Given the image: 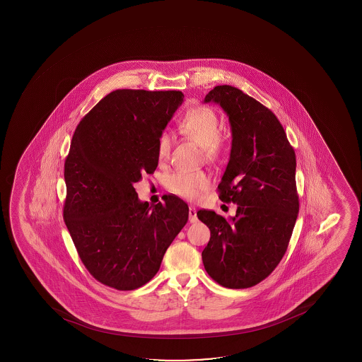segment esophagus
I'll list each match as a JSON object with an SVG mask.
<instances>
[{
  "mask_svg": "<svg viewBox=\"0 0 362 362\" xmlns=\"http://www.w3.org/2000/svg\"><path fill=\"white\" fill-rule=\"evenodd\" d=\"M188 215H189V222H191V223H196L197 221H198L196 208L191 206L189 211H188Z\"/></svg>",
  "mask_w": 362,
  "mask_h": 362,
  "instance_id": "1",
  "label": "esophagus"
}]
</instances>
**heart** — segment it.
<instances>
[{
	"instance_id": "1",
	"label": "heart",
	"mask_w": 362,
	"mask_h": 362,
	"mask_svg": "<svg viewBox=\"0 0 362 362\" xmlns=\"http://www.w3.org/2000/svg\"><path fill=\"white\" fill-rule=\"evenodd\" d=\"M180 132L191 137L203 147L208 159L220 158L225 153L226 144L221 139V123L217 113L206 107L191 108L179 123ZM171 150V135L163 132L157 144L159 160H165ZM210 177L204 171H176L168 179V187L177 196L197 199L202 192L208 189Z\"/></svg>"
}]
</instances>
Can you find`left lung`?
Returning a JSON list of instances; mask_svg holds the SVG:
<instances>
[{"label":"left lung","mask_w":362,"mask_h":362,"mask_svg":"<svg viewBox=\"0 0 362 362\" xmlns=\"http://www.w3.org/2000/svg\"><path fill=\"white\" fill-rule=\"evenodd\" d=\"M204 103L223 108L232 129V150L218 185L220 199L237 203L229 220L199 210L211 238L202 252L204 268L228 288L255 286L286 252L298 216L296 154L283 125L269 108L232 86H217Z\"/></svg>","instance_id":"8db88e82"}]
</instances>
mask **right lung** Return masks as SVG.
<instances>
[{"mask_svg": "<svg viewBox=\"0 0 362 362\" xmlns=\"http://www.w3.org/2000/svg\"><path fill=\"white\" fill-rule=\"evenodd\" d=\"M183 96L118 89L100 100L72 136L64 220L81 261L106 286L129 291L148 283L187 223L183 200L169 196L150 206L134 188L157 169L159 136Z\"/></svg>", "mask_w": 362, "mask_h": 362, "instance_id": "add662e5", "label": "right lung"}]
</instances>
